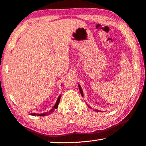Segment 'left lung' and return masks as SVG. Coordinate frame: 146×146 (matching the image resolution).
<instances>
[{"instance_id":"obj_1","label":"left lung","mask_w":146,"mask_h":146,"mask_svg":"<svg viewBox=\"0 0 146 146\" xmlns=\"http://www.w3.org/2000/svg\"><path fill=\"white\" fill-rule=\"evenodd\" d=\"M78 86H79V89H80V93L82 94V96H84V94H83V92H82V90L80 86V85H78Z\"/></svg>"}]
</instances>
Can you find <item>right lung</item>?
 Returning a JSON list of instances; mask_svg holds the SVG:
<instances>
[{
	"instance_id": "1",
	"label": "right lung",
	"mask_w": 146,
	"mask_h": 146,
	"mask_svg": "<svg viewBox=\"0 0 146 146\" xmlns=\"http://www.w3.org/2000/svg\"><path fill=\"white\" fill-rule=\"evenodd\" d=\"M60 98H61V96L59 97L58 99L57 100L56 103L55 104V105H54V106L52 108V109H51L49 111H48V112H47V113H44V114H40V115H38V116H45V115H49V114H50V113H52V112H54V111L58 108V105H59V103ZM36 115V114H35V113H31V115H33V116H35Z\"/></svg>"
}]
</instances>
